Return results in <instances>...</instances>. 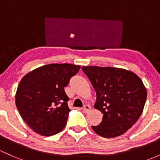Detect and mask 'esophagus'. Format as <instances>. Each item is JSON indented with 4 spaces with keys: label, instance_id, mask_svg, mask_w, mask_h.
<instances>
[{
    "label": "esophagus",
    "instance_id": "1",
    "mask_svg": "<svg viewBox=\"0 0 160 160\" xmlns=\"http://www.w3.org/2000/svg\"><path fill=\"white\" fill-rule=\"evenodd\" d=\"M90 110H91V107H90V105H87V104H86V105H84V107H83V112L87 113V112H88Z\"/></svg>",
    "mask_w": 160,
    "mask_h": 160
}]
</instances>
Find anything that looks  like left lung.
Listing matches in <instances>:
<instances>
[{
  "label": "left lung",
  "instance_id": "8db88e82",
  "mask_svg": "<svg viewBox=\"0 0 160 160\" xmlns=\"http://www.w3.org/2000/svg\"><path fill=\"white\" fill-rule=\"evenodd\" d=\"M97 94L94 108L103 114L98 126H92L100 137L113 138L132 127L143 110L147 92L135 73L111 67H82Z\"/></svg>",
  "mask_w": 160,
  "mask_h": 160
}]
</instances>
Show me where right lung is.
<instances>
[{"mask_svg": "<svg viewBox=\"0 0 160 160\" xmlns=\"http://www.w3.org/2000/svg\"><path fill=\"white\" fill-rule=\"evenodd\" d=\"M80 68L70 63H50L32 70L21 79L15 102L32 130L50 137L64 128L70 111L64 87Z\"/></svg>", "mask_w": 160, "mask_h": 160, "instance_id": "add662e5", "label": "right lung"}]
</instances>
